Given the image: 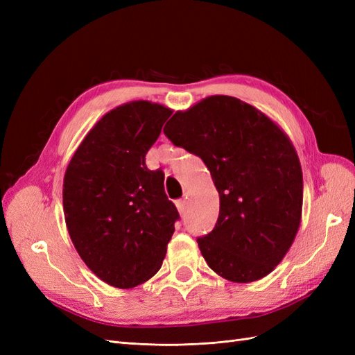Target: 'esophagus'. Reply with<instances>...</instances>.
<instances>
[{
	"label": "esophagus",
	"instance_id": "1",
	"mask_svg": "<svg viewBox=\"0 0 355 355\" xmlns=\"http://www.w3.org/2000/svg\"><path fill=\"white\" fill-rule=\"evenodd\" d=\"M176 207L179 210V213H184L187 210V201L185 200H178L176 201Z\"/></svg>",
	"mask_w": 355,
	"mask_h": 355
}]
</instances>
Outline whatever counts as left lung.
<instances>
[{
  "mask_svg": "<svg viewBox=\"0 0 355 355\" xmlns=\"http://www.w3.org/2000/svg\"><path fill=\"white\" fill-rule=\"evenodd\" d=\"M163 132L204 161L219 192L218 222L197 239L207 265L234 283L270 274L292 245L302 214V168L288 137L231 96L176 112Z\"/></svg>",
  "mask_w": 355,
  "mask_h": 355,
  "instance_id": "8db88e82",
  "label": "left lung"
}]
</instances>
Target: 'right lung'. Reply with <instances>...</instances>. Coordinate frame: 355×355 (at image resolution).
<instances>
[{
    "mask_svg": "<svg viewBox=\"0 0 355 355\" xmlns=\"http://www.w3.org/2000/svg\"><path fill=\"white\" fill-rule=\"evenodd\" d=\"M171 111L137 101L101 118L73 154L63 180L71 240L102 282L130 288L158 272L179 213L163 170L145 157Z\"/></svg>",
    "mask_w": 355,
    "mask_h": 355,
    "instance_id": "obj_1",
    "label": "right lung"
}]
</instances>
